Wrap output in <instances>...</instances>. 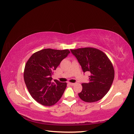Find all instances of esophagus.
I'll use <instances>...</instances> for the list:
<instances>
[{
	"instance_id": "obj_1",
	"label": "esophagus",
	"mask_w": 134,
	"mask_h": 134,
	"mask_svg": "<svg viewBox=\"0 0 134 134\" xmlns=\"http://www.w3.org/2000/svg\"><path fill=\"white\" fill-rule=\"evenodd\" d=\"M69 84L70 85V86H74V85H75V83H69Z\"/></svg>"
}]
</instances>
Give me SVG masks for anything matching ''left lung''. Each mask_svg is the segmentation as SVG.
<instances>
[{"label":"left lung","instance_id":"8db88e82","mask_svg":"<svg viewBox=\"0 0 134 134\" xmlns=\"http://www.w3.org/2000/svg\"><path fill=\"white\" fill-rule=\"evenodd\" d=\"M70 51L78 60L83 72L90 73L89 83L82 84V91L78 93L80 98L86 102L102 99L114 79V69L110 60L104 52L94 48H81Z\"/></svg>","mask_w":134,"mask_h":134}]
</instances>
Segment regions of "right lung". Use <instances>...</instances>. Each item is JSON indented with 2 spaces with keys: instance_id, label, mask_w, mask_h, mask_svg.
<instances>
[{
  "instance_id": "right-lung-1",
  "label": "right lung",
  "mask_w": 134,
  "mask_h": 134,
  "mask_svg": "<svg viewBox=\"0 0 134 134\" xmlns=\"http://www.w3.org/2000/svg\"><path fill=\"white\" fill-rule=\"evenodd\" d=\"M70 53L68 50L45 48L35 52L28 59L24 71V80L30 94L44 106H52L61 98L66 83L51 80L54 70Z\"/></svg>"
}]
</instances>
